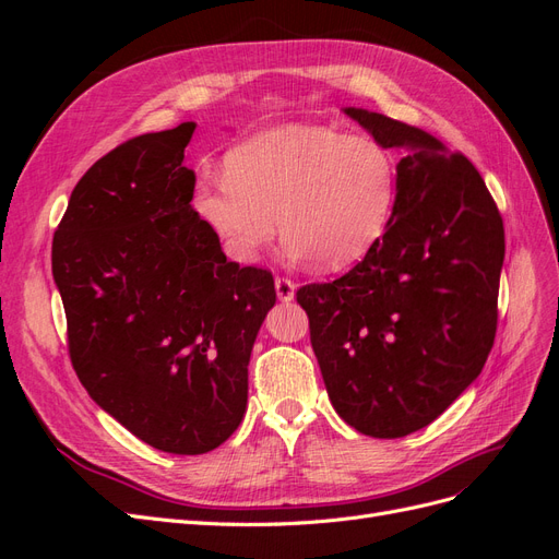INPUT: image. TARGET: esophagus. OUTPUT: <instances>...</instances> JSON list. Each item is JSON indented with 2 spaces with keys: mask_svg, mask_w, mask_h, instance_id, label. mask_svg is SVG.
Returning a JSON list of instances; mask_svg holds the SVG:
<instances>
[{
  "mask_svg": "<svg viewBox=\"0 0 559 559\" xmlns=\"http://www.w3.org/2000/svg\"><path fill=\"white\" fill-rule=\"evenodd\" d=\"M275 292H277V298H280V300L289 302V300H294V296H296V284H294L289 277H277V280H275Z\"/></svg>",
  "mask_w": 559,
  "mask_h": 559,
  "instance_id": "1",
  "label": "esophagus"
}]
</instances>
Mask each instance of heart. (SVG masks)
I'll use <instances>...</instances> for the list:
<instances>
[{"label":"heart","mask_w":559,"mask_h":559,"mask_svg":"<svg viewBox=\"0 0 559 559\" xmlns=\"http://www.w3.org/2000/svg\"><path fill=\"white\" fill-rule=\"evenodd\" d=\"M224 179H202L195 210L235 261L275 240L321 270L361 261L384 235L396 202V160L368 134L294 123L267 130L226 156Z\"/></svg>","instance_id":"1"}]
</instances>
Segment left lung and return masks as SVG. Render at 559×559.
<instances>
[{"label": "left lung", "mask_w": 559, "mask_h": 559, "mask_svg": "<svg viewBox=\"0 0 559 559\" xmlns=\"http://www.w3.org/2000/svg\"><path fill=\"white\" fill-rule=\"evenodd\" d=\"M399 165L392 218L349 273L296 292L335 413L373 438L443 415L497 335L503 222L480 173L429 132L347 107Z\"/></svg>", "instance_id": "8db88e82"}]
</instances>
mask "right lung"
Wrapping results in <instances>:
<instances>
[{
  "label": "right lung",
  "mask_w": 559,
  "mask_h": 559,
  "mask_svg": "<svg viewBox=\"0 0 559 559\" xmlns=\"http://www.w3.org/2000/svg\"><path fill=\"white\" fill-rule=\"evenodd\" d=\"M195 123L118 144L74 186L53 235V280L81 384L116 421L173 454L228 441L247 408V366L270 270L226 261L191 207L183 148Z\"/></svg>",
  "instance_id": "obj_1"
}]
</instances>
